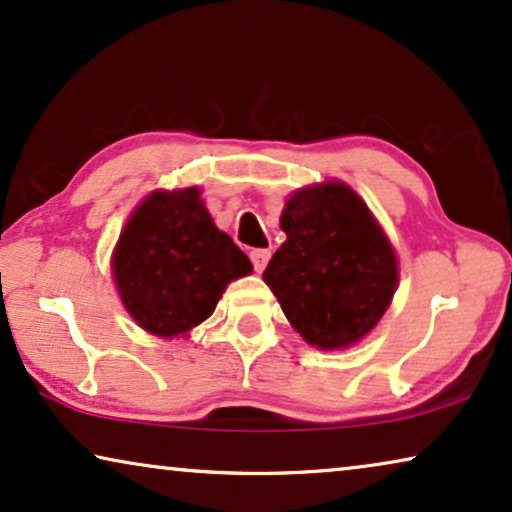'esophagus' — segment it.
I'll return each instance as SVG.
<instances>
[{"label":"esophagus","instance_id":"34e87169","mask_svg":"<svg viewBox=\"0 0 512 512\" xmlns=\"http://www.w3.org/2000/svg\"><path fill=\"white\" fill-rule=\"evenodd\" d=\"M249 256H251V263H254L256 272H263L265 265H268V261H270V251L268 249H254Z\"/></svg>","mask_w":512,"mask_h":512}]
</instances>
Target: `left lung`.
Here are the masks:
<instances>
[{
	"instance_id": "obj_1",
	"label": "left lung",
	"mask_w": 512,
	"mask_h": 512,
	"mask_svg": "<svg viewBox=\"0 0 512 512\" xmlns=\"http://www.w3.org/2000/svg\"><path fill=\"white\" fill-rule=\"evenodd\" d=\"M286 242L263 272L291 326L319 349L373 331L394 298L396 251L359 195L340 181L300 188L279 219Z\"/></svg>"
}]
</instances>
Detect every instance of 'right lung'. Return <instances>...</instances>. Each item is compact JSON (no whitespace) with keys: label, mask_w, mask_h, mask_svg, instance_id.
Listing matches in <instances>:
<instances>
[{"label":"right lung","mask_w":512,"mask_h":512,"mask_svg":"<svg viewBox=\"0 0 512 512\" xmlns=\"http://www.w3.org/2000/svg\"><path fill=\"white\" fill-rule=\"evenodd\" d=\"M121 300L144 331L186 335L214 312L247 254L214 226L198 188L156 191L132 212L111 261Z\"/></svg>","instance_id":"right-lung-1"}]
</instances>
